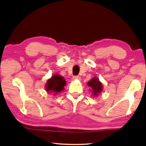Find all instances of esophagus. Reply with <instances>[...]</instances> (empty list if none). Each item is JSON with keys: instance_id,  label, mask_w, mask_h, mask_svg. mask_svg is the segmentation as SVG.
I'll use <instances>...</instances> for the list:
<instances>
[{"instance_id": "esophagus-1", "label": "esophagus", "mask_w": 146, "mask_h": 146, "mask_svg": "<svg viewBox=\"0 0 146 146\" xmlns=\"http://www.w3.org/2000/svg\"><path fill=\"white\" fill-rule=\"evenodd\" d=\"M73 79V80H80V77L79 76H74Z\"/></svg>"}]
</instances>
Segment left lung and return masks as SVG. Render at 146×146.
I'll return each instance as SVG.
<instances>
[{
	"instance_id": "obj_1",
	"label": "left lung",
	"mask_w": 146,
	"mask_h": 146,
	"mask_svg": "<svg viewBox=\"0 0 146 146\" xmlns=\"http://www.w3.org/2000/svg\"><path fill=\"white\" fill-rule=\"evenodd\" d=\"M88 86L90 87V90L93 96H98L103 90L102 84L97 77H94L89 81L88 82Z\"/></svg>"
}]
</instances>
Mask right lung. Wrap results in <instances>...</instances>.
<instances>
[{
	"mask_svg": "<svg viewBox=\"0 0 146 146\" xmlns=\"http://www.w3.org/2000/svg\"><path fill=\"white\" fill-rule=\"evenodd\" d=\"M66 80L63 76L54 74L52 77L47 81L46 84V90L48 93H53V95L58 94L61 91L64 90Z\"/></svg>",
	"mask_w": 146,
	"mask_h": 146,
	"instance_id": "obj_1",
	"label": "right lung"
}]
</instances>
